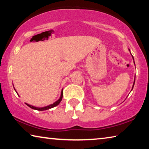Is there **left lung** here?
Instances as JSON below:
<instances>
[{"instance_id": "1", "label": "left lung", "mask_w": 149, "mask_h": 149, "mask_svg": "<svg viewBox=\"0 0 149 149\" xmlns=\"http://www.w3.org/2000/svg\"><path fill=\"white\" fill-rule=\"evenodd\" d=\"M132 58L133 59V56H132ZM133 62H134V59H133ZM134 64H135V62H134ZM135 80H134V82H133V87H132V91L133 90V86H134V84H135Z\"/></svg>"}]
</instances>
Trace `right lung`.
<instances>
[{"label": "right lung", "instance_id": "right-lung-1", "mask_svg": "<svg viewBox=\"0 0 149 149\" xmlns=\"http://www.w3.org/2000/svg\"><path fill=\"white\" fill-rule=\"evenodd\" d=\"M14 90L16 91V89H15V88H14ZM16 93H17V92H16ZM62 97H63V89H62V91H61V95H60V99H59L58 100H56V101L55 102H54L53 104H50V105H48V106H47V107H41V108L34 107V106L30 105V104H27V103H26V104L29 107H30L31 108H32V109L37 110H39V111H43V110H49V109H50V108H53V107H56L57 105H58V104H60V102H61V100H62Z\"/></svg>", "mask_w": 149, "mask_h": 149}]
</instances>
